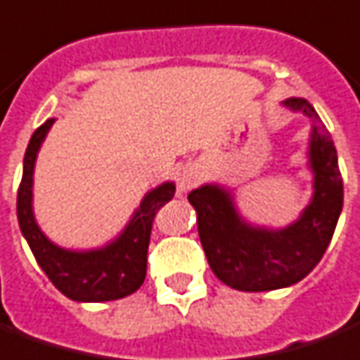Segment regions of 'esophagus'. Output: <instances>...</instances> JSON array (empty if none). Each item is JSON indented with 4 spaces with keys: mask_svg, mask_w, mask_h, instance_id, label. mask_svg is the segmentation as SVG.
Here are the masks:
<instances>
[{
    "mask_svg": "<svg viewBox=\"0 0 360 360\" xmlns=\"http://www.w3.org/2000/svg\"><path fill=\"white\" fill-rule=\"evenodd\" d=\"M197 179H199V175H197V169H195V167H191V165L181 167L179 175H177V193L183 195V193H187L189 189H193V187L197 185Z\"/></svg>",
    "mask_w": 360,
    "mask_h": 360,
    "instance_id": "obj_1",
    "label": "esophagus"
}]
</instances>
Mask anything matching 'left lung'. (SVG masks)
I'll use <instances>...</instances> for the list:
<instances>
[{
	"label": "left lung",
	"mask_w": 360,
	"mask_h": 360,
	"mask_svg": "<svg viewBox=\"0 0 360 360\" xmlns=\"http://www.w3.org/2000/svg\"><path fill=\"white\" fill-rule=\"evenodd\" d=\"M283 104L315 122L309 146L315 193L300 221L283 231L256 229L242 221L221 187L205 185L189 193L211 270L240 292H270L303 280L323 258L343 209V177L331 134L319 126L307 100L290 98Z\"/></svg>",
	"instance_id": "obj_1"
}]
</instances>
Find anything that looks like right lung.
<instances>
[{
    "label": "right lung",
    "instance_id": "1",
    "mask_svg": "<svg viewBox=\"0 0 360 360\" xmlns=\"http://www.w3.org/2000/svg\"><path fill=\"white\" fill-rule=\"evenodd\" d=\"M55 120H46L29 139L23 177L17 191V219L35 260L58 292L75 302H112L134 293L146 280L148 246L153 219L175 195L173 183H163L141 200L126 231L102 250L70 252L55 246L37 226L31 209V187L37 151Z\"/></svg>",
    "mask_w": 360,
    "mask_h": 360
}]
</instances>
